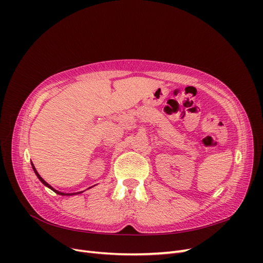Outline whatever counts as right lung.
Listing matches in <instances>:
<instances>
[{
    "label": "right lung",
    "instance_id": "right-lung-1",
    "mask_svg": "<svg viewBox=\"0 0 263 263\" xmlns=\"http://www.w3.org/2000/svg\"><path fill=\"white\" fill-rule=\"evenodd\" d=\"M31 166H33V170H34V172H35V174L37 176V178L39 179V181H41L44 185H46L47 187H49L50 190H52L54 193H57V194H59V195H62V196H71V195H78V194H81L82 192H84V191H81V192H76V193H63V192H60V191H58V190H55V189H53L50 184H48V183H47L41 176H39V173L37 172V170H36V168H35V165L33 164V162H31ZM94 186V185H93ZM92 187V186H91ZM91 187H89V189H91Z\"/></svg>",
    "mask_w": 263,
    "mask_h": 263
}]
</instances>
